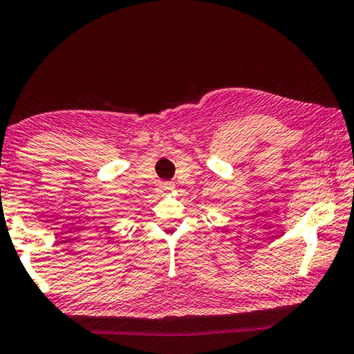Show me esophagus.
I'll use <instances>...</instances> for the list:
<instances>
[{"instance_id":"esophagus-1","label":"esophagus","mask_w":354,"mask_h":354,"mask_svg":"<svg viewBox=\"0 0 354 354\" xmlns=\"http://www.w3.org/2000/svg\"><path fill=\"white\" fill-rule=\"evenodd\" d=\"M160 192H167V190H171L173 189V184L170 183H160Z\"/></svg>"}]
</instances>
